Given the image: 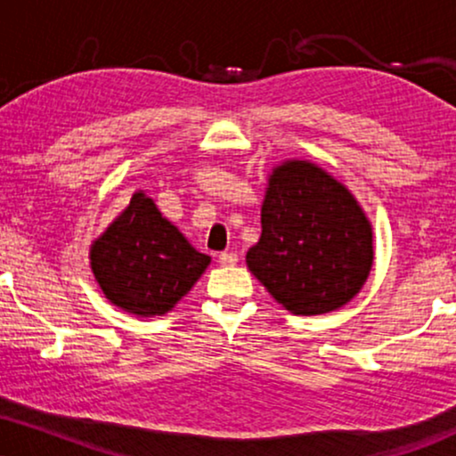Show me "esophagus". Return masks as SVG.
I'll list each match as a JSON object with an SVG mask.
<instances>
[{"instance_id": "34e87169", "label": "esophagus", "mask_w": 456, "mask_h": 456, "mask_svg": "<svg viewBox=\"0 0 456 456\" xmlns=\"http://www.w3.org/2000/svg\"><path fill=\"white\" fill-rule=\"evenodd\" d=\"M217 260L222 266H234V264L239 262V256L234 254V251H224V254H219Z\"/></svg>"}]
</instances>
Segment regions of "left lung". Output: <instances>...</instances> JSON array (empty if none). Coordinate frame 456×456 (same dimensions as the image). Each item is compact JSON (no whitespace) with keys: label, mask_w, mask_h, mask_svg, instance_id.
<instances>
[{"label":"left lung","mask_w":456,"mask_h":456,"mask_svg":"<svg viewBox=\"0 0 456 456\" xmlns=\"http://www.w3.org/2000/svg\"><path fill=\"white\" fill-rule=\"evenodd\" d=\"M372 260V226L345 185L306 160L274 168L247 266L279 305L336 311L362 289Z\"/></svg>","instance_id":"1"}]
</instances>
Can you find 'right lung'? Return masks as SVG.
I'll use <instances>...</instances> for the list:
<instances>
[{
  "label": "right lung",
  "mask_w": 456,
  "mask_h": 456,
  "mask_svg": "<svg viewBox=\"0 0 456 456\" xmlns=\"http://www.w3.org/2000/svg\"><path fill=\"white\" fill-rule=\"evenodd\" d=\"M209 262L143 192L133 194L131 205L91 247V266L105 297L139 317L171 311Z\"/></svg>",
  "instance_id": "right-lung-1"
}]
</instances>
